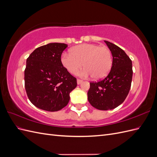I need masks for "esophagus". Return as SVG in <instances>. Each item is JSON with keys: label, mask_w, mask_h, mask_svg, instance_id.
<instances>
[{"label": "esophagus", "mask_w": 157, "mask_h": 157, "mask_svg": "<svg viewBox=\"0 0 157 157\" xmlns=\"http://www.w3.org/2000/svg\"><path fill=\"white\" fill-rule=\"evenodd\" d=\"M82 82V80L77 79V84H80Z\"/></svg>", "instance_id": "obj_1"}]
</instances>
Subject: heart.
<instances>
[{
    "instance_id": "heart-1",
    "label": "heart",
    "mask_w": 157,
    "mask_h": 157,
    "mask_svg": "<svg viewBox=\"0 0 157 157\" xmlns=\"http://www.w3.org/2000/svg\"><path fill=\"white\" fill-rule=\"evenodd\" d=\"M61 63L69 72L79 73L82 78L93 77L95 80L105 78L110 72L113 58L111 52L107 47L95 44H82L73 47L70 53H63L61 56Z\"/></svg>"
}]
</instances>
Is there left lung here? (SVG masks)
<instances>
[{"label":"left lung","instance_id":"obj_1","mask_svg":"<svg viewBox=\"0 0 157 157\" xmlns=\"http://www.w3.org/2000/svg\"><path fill=\"white\" fill-rule=\"evenodd\" d=\"M113 56V64L107 77L98 82L90 83L88 99L99 110H111L124 102L132 80V62L125 52L111 42L104 40Z\"/></svg>","mask_w":157,"mask_h":157}]
</instances>
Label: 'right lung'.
I'll return each instance as SVG.
<instances>
[{"instance_id":"right-lung-1","label":"right lung","mask_w":157,"mask_h":157,"mask_svg":"<svg viewBox=\"0 0 157 157\" xmlns=\"http://www.w3.org/2000/svg\"><path fill=\"white\" fill-rule=\"evenodd\" d=\"M67 44L52 42L39 47L26 61L25 88L30 101L37 108L54 112L67 105L77 78L61 63Z\"/></svg>"}]
</instances>
